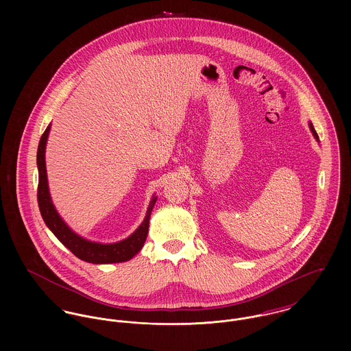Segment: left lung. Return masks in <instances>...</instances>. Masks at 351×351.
I'll return each mask as SVG.
<instances>
[{
  "mask_svg": "<svg viewBox=\"0 0 351 351\" xmlns=\"http://www.w3.org/2000/svg\"><path fill=\"white\" fill-rule=\"evenodd\" d=\"M308 125H309V130H311V132H312V135H313V138L319 142V136H317V134H316V131H315V128H313V125H312V123L309 121L308 123Z\"/></svg>",
  "mask_w": 351,
  "mask_h": 351,
  "instance_id": "1",
  "label": "left lung"
}]
</instances>
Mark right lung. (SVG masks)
I'll return each instance as SVG.
<instances>
[{
  "label": "right lung",
  "mask_w": 351,
  "mask_h": 351,
  "mask_svg": "<svg viewBox=\"0 0 351 351\" xmlns=\"http://www.w3.org/2000/svg\"><path fill=\"white\" fill-rule=\"evenodd\" d=\"M50 130L51 124H49V127L46 128L45 134L40 138L38 155H36V163H38V171H39L38 202H39V209L46 226L50 228L51 232L58 238V241L62 245H64L75 256H78L85 262L95 263V265H104V263H119V262H125L132 259L139 251L142 250L146 242V238L149 234L151 210L158 197L152 195L142 224L128 238L120 242L99 243V242L88 241L84 237L78 235L60 217L53 202L51 200L47 169H46V146H47Z\"/></svg>",
  "instance_id": "1"
}]
</instances>
